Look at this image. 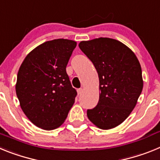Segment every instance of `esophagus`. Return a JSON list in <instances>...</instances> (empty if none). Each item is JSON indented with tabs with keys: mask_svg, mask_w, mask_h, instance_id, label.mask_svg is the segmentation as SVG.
I'll return each instance as SVG.
<instances>
[{
	"mask_svg": "<svg viewBox=\"0 0 160 160\" xmlns=\"http://www.w3.org/2000/svg\"><path fill=\"white\" fill-rule=\"evenodd\" d=\"M77 92H78V94H81L83 92V89H82V88L78 89V90H77Z\"/></svg>",
	"mask_w": 160,
	"mask_h": 160,
	"instance_id": "esophagus-1",
	"label": "esophagus"
}]
</instances>
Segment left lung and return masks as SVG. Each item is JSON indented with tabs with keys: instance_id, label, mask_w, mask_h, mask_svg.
I'll return each instance as SVG.
<instances>
[{
	"instance_id": "1",
	"label": "left lung",
	"mask_w": 160,
	"mask_h": 160,
	"mask_svg": "<svg viewBox=\"0 0 160 160\" xmlns=\"http://www.w3.org/2000/svg\"><path fill=\"white\" fill-rule=\"evenodd\" d=\"M78 46L93 62L99 78L98 103L87 111V117L102 130L116 128L129 116L142 92L140 63L128 46L112 38L82 41Z\"/></svg>"
}]
</instances>
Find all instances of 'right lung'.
<instances>
[{"label": "right lung", "instance_id": "add662e5", "mask_svg": "<svg viewBox=\"0 0 160 160\" xmlns=\"http://www.w3.org/2000/svg\"><path fill=\"white\" fill-rule=\"evenodd\" d=\"M77 42L54 39L29 52L20 66L16 93L24 114L32 123L46 131L65 122L75 102L66 68Z\"/></svg>", "mask_w": 160, "mask_h": 160}]
</instances>
